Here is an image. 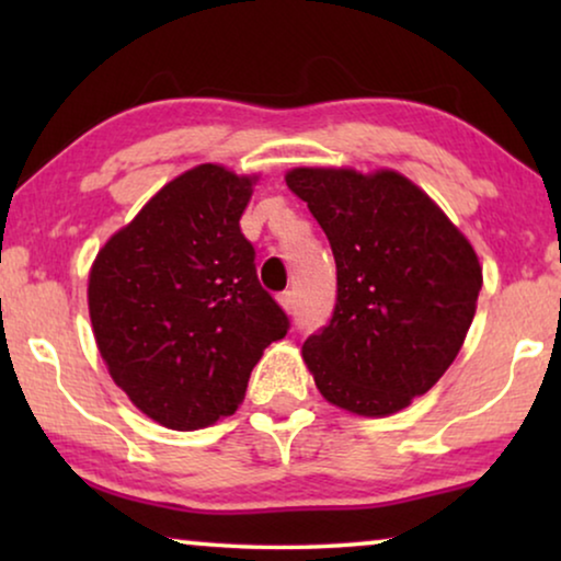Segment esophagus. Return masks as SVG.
<instances>
[{
	"mask_svg": "<svg viewBox=\"0 0 561 561\" xmlns=\"http://www.w3.org/2000/svg\"><path fill=\"white\" fill-rule=\"evenodd\" d=\"M278 301L288 313H294L296 311V290H283V294L278 296Z\"/></svg>",
	"mask_w": 561,
	"mask_h": 561,
	"instance_id": "esophagus-1",
	"label": "esophagus"
}]
</instances>
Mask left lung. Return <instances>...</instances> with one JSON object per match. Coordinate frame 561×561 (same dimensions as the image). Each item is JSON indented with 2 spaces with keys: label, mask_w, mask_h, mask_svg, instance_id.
<instances>
[{
  "label": "left lung",
  "mask_w": 561,
  "mask_h": 561,
  "mask_svg": "<svg viewBox=\"0 0 561 561\" xmlns=\"http://www.w3.org/2000/svg\"><path fill=\"white\" fill-rule=\"evenodd\" d=\"M288 188L324 229L336 306L304 342L319 393L359 416H388L447 373L472 324L482 267L472 244L396 171L296 168Z\"/></svg>",
  "instance_id": "obj_1"
}]
</instances>
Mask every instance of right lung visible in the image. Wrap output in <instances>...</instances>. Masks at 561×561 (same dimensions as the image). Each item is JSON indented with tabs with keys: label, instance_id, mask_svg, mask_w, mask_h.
Segmentation results:
<instances>
[{
	"label": "right lung",
	"instance_id": "obj_1",
	"mask_svg": "<svg viewBox=\"0 0 561 561\" xmlns=\"http://www.w3.org/2000/svg\"><path fill=\"white\" fill-rule=\"evenodd\" d=\"M252 181L211 163L186 171L91 267V327L112 380L168 428L232 416L263 350L290 329L240 229Z\"/></svg>",
	"mask_w": 561,
	"mask_h": 561
}]
</instances>
